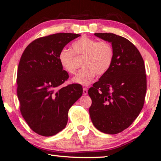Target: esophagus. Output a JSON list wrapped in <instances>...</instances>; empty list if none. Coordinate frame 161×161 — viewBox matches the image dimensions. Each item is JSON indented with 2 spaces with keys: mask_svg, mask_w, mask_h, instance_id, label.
Returning a JSON list of instances; mask_svg holds the SVG:
<instances>
[{
  "mask_svg": "<svg viewBox=\"0 0 161 161\" xmlns=\"http://www.w3.org/2000/svg\"><path fill=\"white\" fill-rule=\"evenodd\" d=\"M83 94L84 96H86V95L88 94V88H86V87H83Z\"/></svg>",
  "mask_w": 161,
  "mask_h": 161,
  "instance_id": "obj_1",
  "label": "esophagus"
}]
</instances>
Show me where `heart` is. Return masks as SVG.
Segmentation results:
<instances>
[{
  "mask_svg": "<svg viewBox=\"0 0 161 161\" xmlns=\"http://www.w3.org/2000/svg\"><path fill=\"white\" fill-rule=\"evenodd\" d=\"M72 48H62L58 58L63 69L69 74H73L77 68L75 56L84 57L82 62L83 68L73 78V82L80 85H89L96 73L99 76L105 75L114 60V50L107 41L83 37L72 44Z\"/></svg>",
  "mask_w": 161,
  "mask_h": 161,
  "instance_id": "1",
  "label": "heart"
}]
</instances>
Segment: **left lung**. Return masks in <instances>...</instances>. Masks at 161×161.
Returning a JSON list of instances; mask_svg holds the SVG:
<instances>
[{
	"label": "left lung",
	"instance_id": "obj_1",
	"mask_svg": "<svg viewBox=\"0 0 161 161\" xmlns=\"http://www.w3.org/2000/svg\"><path fill=\"white\" fill-rule=\"evenodd\" d=\"M95 36L111 43L114 60L109 70L89 88V113L98 130L117 134L132 124L143 107L147 89L144 61L128 39L113 33Z\"/></svg>",
	"mask_w": 161,
	"mask_h": 161
}]
</instances>
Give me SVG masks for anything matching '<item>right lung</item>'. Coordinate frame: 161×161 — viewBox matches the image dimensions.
<instances>
[{
  "label": "right lung",
  "instance_id": "add662e5",
  "mask_svg": "<svg viewBox=\"0 0 161 161\" xmlns=\"http://www.w3.org/2000/svg\"><path fill=\"white\" fill-rule=\"evenodd\" d=\"M80 35L56 33L26 47L18 67L17 95L21 115L29 127L43 136L65 128L70 108L82 96L80 84L62 87L69 77L58 58L60 50Z\"/></svg>",
  "mask_w": 161,
  "mask_h": 161
}]
</instances>
